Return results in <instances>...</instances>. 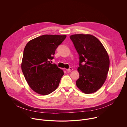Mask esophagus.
<instances>
[{"label":"esophagus","mask_w":127,"mask_h":127,"mask_svg":"<svg viewBox=\"0 0 127 127\" xmlns=\"http://www.w3.org/2000/svg\"><path fill=\"white\" fill-rule=\"evenodd\" d=\"M72 70H73V68L71 67H70L69 69H66V71H72Z\"/></svg>","instance_id":"1"}]
</instances>
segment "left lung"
<instances>
[{"label":"left lung","mask_w":127,"mask_h":127,"mask_svg":"<svg viewBox=\"0 0 127 127\" xmlns=\"http://www.w3.org/2000/svg\"><path fill=\"white\" fill-rule=\"evenodd\" d=\"M70 38L79 56V78L76 85L85 94L95 93L107 77L110 67L108 54L99 40L93 35L76 34Z\"/></svg>","instance_id":"8db88e82"}]
</instances>
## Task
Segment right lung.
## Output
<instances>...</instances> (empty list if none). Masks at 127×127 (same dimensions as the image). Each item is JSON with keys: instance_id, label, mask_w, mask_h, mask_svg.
I'll use <instances>...</instances> for the list:
<instances>
[{"instance_id": "1", "label": "right lung", "mask_w": 127, "mask_h": 127, "mask_svg": "<svg viewBox=\"0 0 127 127\" xmlns=\"http://www.w3.org/2000/svg\"><path fill=\"white\" fill-rule=\"evenodd\" d=\"M66 35L45 34L30 41L23 54L22 70L29 85L35 93L49 95L59 86L64 75L62 70L50 60Z\"/></svg>"}]
</instances>
